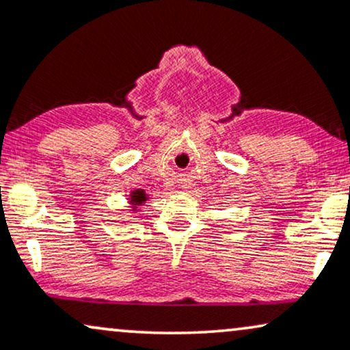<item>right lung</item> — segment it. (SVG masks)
<instances>
[{"label": "right lung", "instance_id": "obj_1", "mask_svg": "<svg viewBox=\"0 0 350 350\" xmlns=\"http://www.w3.org/2000/svg\"><path fill=\"white\" fill-rule=\"evenodd\" d=\"M146 200H148V196H146L143 189H137V191L130 192L129 204H130V207H132V212H138Z\"/></svg>", "mask_w": 350, "mask_h": 350}]
</instances>
